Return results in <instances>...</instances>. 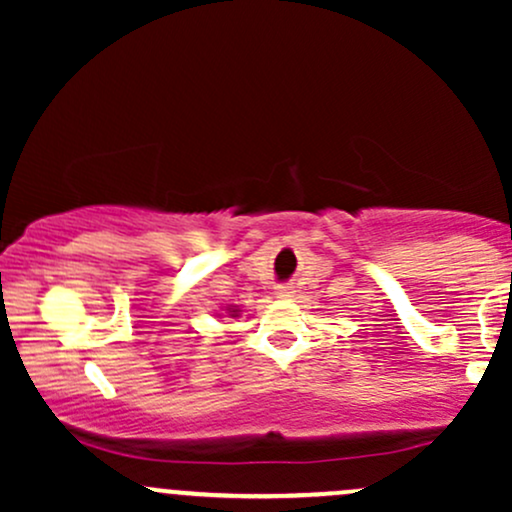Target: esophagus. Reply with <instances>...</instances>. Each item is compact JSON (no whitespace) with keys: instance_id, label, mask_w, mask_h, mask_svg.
Wrapping results in <instances>:
<instances>
[{"instance_id":"1","label":"esophagus","mask_w":512,"mask_h":512,"mask_svg":"<svg viewBox=\"0 0 512 512\" xmlns=\"http://www.w3.org/2000/svg\"><path fill=\"white\" fill-rule=\"evenodd\" d=\"M274 296L276 298H291L293 296V286L291 284H279L274 289Z\"/></svg>"}]
</instances>
